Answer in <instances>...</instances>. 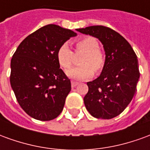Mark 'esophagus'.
Segmentation results:
<instances>
[{
    "instance_id": "34e87169",
    "label": "esophagus",
    "mask_w": 150,
    "mask_h": 150,
    "mask_svg": "<svg viewBox=\"0 0 150 150\" xmlns=\"http://www.w3.org/2000/svg\"><path fill=\"white\" fill-rule=\"evenodd\" d=\"M79 84L78 82H75V81H71V87L72 88H75L77 85Z\"/></svg>"
}]
</instances>
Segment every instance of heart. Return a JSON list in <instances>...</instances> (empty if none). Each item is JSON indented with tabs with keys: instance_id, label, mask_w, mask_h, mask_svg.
I'll list each match as a JSON object with an SVG mask.
<instances>
[{
	"instance_id": "obj_1",
	"label": "heart",
	"mask_w": 150,
	"mask_h": 150,
	"mask_svg": "<svg viewBox=\"0 0 150 150\" xmlns=\"http://www.w3.org/2000/svg\"><path fill=\"white\" fill-rule=\"evenodd\" d=\"M75 48L84 54L79 60L80 65L67 71V75L77 80H84L91 78L95 71H100L104 67V57L100 50L97 40L92 37H84L75 42ZM57 59L61 67L69 68L73 63L74 54L67 43L62 44L58 50Z\"/></svg>"
}]
</instances>
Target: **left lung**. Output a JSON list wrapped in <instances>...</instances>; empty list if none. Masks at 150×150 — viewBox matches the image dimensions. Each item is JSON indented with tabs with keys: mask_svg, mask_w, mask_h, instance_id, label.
I'll return each mask as SVG.
<instances>
[{
	"mask_svg": "<svg viewBox=\"0 0 150 150\" xmlns=\"http://www.w3.org/2000/svg\"><path fill=\"white\" fill-rule=\"evenodd\" d=\"M77 31L98 38L105 51L100 75L87 83L85 107L96 118L112 119L125 109L136 93L140 78L137 57L127 40L110 28L92 25Z\"/></svg>",
	"mask_w": 150,
	"mask_h": 150,
	"instance_id": "left-lung-1",
	"label": "left lung"
}]
</instances>
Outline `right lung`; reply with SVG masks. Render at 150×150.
<instances>
[{
    "mask_svg": "<svg viewBox=\"0 0 150 150\" xmlns=\"http://www.w3.org/2000/svg\"><path fill=\"white\" fill-rule=\"evenodd\" d=\"M77 34L47 25L25 38L11 59L10 84L18 104L34 119L47 121L62 112L71 88L60 68L57 52Z\"/></svg>",
    "mask_w": 150,
    "mask_h": 150,
    "instance_id": "obj_1",
    "label": "right lung"
}]
</instances>
